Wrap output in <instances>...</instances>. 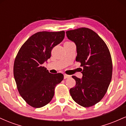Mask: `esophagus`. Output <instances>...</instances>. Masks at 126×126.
I'll list each match as a JSON object with an SVG mask.
<instances>
[{
    "label": "esophagus",
    "instance_id": "1",
    "mask_svg": "<svg viewBox=\"0 0 126 126\" xmlns=\"http://www.w3.org/2000/svg\"><path fill=\"white\" fill-rule=\"evenodd\" d=\"M69 77H70V76H69V75H66V74L64 75V79H67V78H69Z\"/></svg>",
    "mask_w": 126,
    "mask_h": 126
}]
</instances>
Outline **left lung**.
<instances>
[{
    "label": "left lung",
    "instance_id": "8db88e82",
    "mask_svg": "<svg viewBox=\"0 0 126 126\" xmlns=\"http://www.w3.org/2000/svg\"><path fill=\"white\" fill-rule=\"evenodd\" d=\"M67 38L76 46V62L83 67L81 79L73 76L76 86L70 89L71 96L83 107L99 102L107 92L112 78L110 53L101 37L87 28L66 32Z\"/></svg>",
    "mask_w": 126,
    "mask_h": 126
}]
</instances>
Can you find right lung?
Here are the masks:
<instances>
[{
  "mask_svg": "<svg viewBox=\"0 0 126 126\" xmlns=\"http://www.w3.org/2000/svg\"><path fill=\"white\" fill-rule=\"evenodd\" d=\"M64 31L35 33L22 45L16 57L14 78L19 93L27 104L41 108L48 104L56 86L63 80L62 73L51 74L42 64L51 57V50L64 38Z\"/></svg>",
  "mask_w": 126,
  "mask_h": 126,
  "instance_id": "add662e5",
  "label": "right lung"
}]
</instances>
